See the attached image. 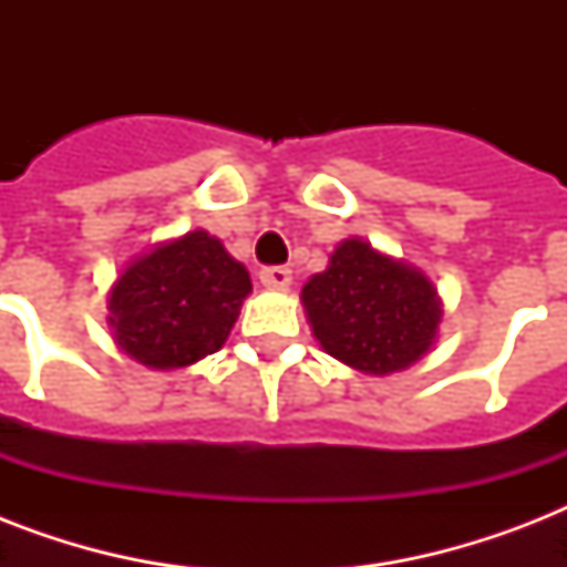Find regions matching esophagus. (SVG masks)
<instances>
[{
	"mask_svg": "<svg viewBox=\"0 0 567 567\" xmlns=\"http://www.w3.org/2000/svg\"><path fill=\"white\" fill-rule=\"evenodd\" d=\"M258 279H261V285L265 288H270V291H285L288 285H291V270L282 265H274V267H261V274H258Z\"/></svg>",
	"mask_w": 567,
	"mask_h": 567,
	"instance_id": "obj_1",
	"label": "esophagus"
}]
</instances>
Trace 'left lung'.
I'll return each mask as SVG.
<instances>
[{"instance_id":"left-lung-1","label":"left lung","mask_w":567,"mask_h":567,"mask_svg":"<svg viewBox=\"0 0 567 567\" xmlns=\"http://www.w3.org/2000/svg\"><path fill=\"white\" fill-rule=\"evenodd\" d=\"M302 306L329 355L377 377L417 362L441 320L430 279L359 238L344 240L327 270L311 276Z\"/></svg>"}]
</instances>
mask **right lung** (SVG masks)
Returning a JSON list of instances; mask_svg holds the SVG:
<instances>
[{
  "label": "right lung",
  "instance_id": "1",
  "mask_svg": "<svg viewBox=\"0 0 567 567\" xmlns=\"http://www.w3.org/2000/svg\"><path fill=\"white\" fill-rule=\"evenodd\" d=\"M252 291L247 267L208 231L155 247L120 274L111 327L123 353L171 371L217 353Z\"/></svg>",
  "mask_w": 567,
  "mask_h": 567
}]
</instances>
